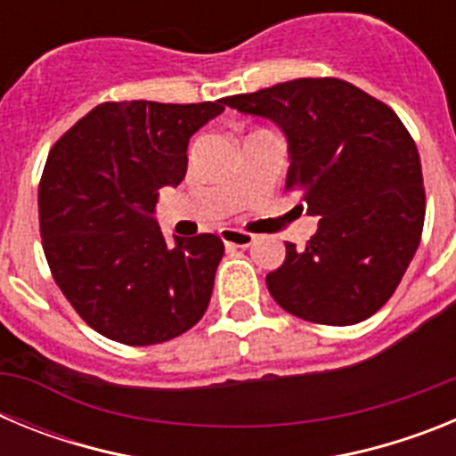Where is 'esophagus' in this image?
<instances>
[{
    "label": "esophagus",
    "instance_id": "esophagus-1",
    "mask_svg": "<svg viewBox=\"0 0 456 456\" xmlns=\"http://www.w3.org/2000/svg\"><path fill=\"white\" fill-rule=\"evenodd\" d=\"M221 240H224L225 247H237V248H247L251 247L256 237L247 231H240V228H221L219 231Z\"/></svg>",
    "mask_w": 456,
    "mask_h": 456
}]
</instances>
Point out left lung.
I'll return each instance as SVG.
<instances>
[{
	"label": "left lung",
	"mask_w": 456,
	"mask_h": 456,
	"mask_svg": "<svg viewBox=\"0 0 456 456\" xmlns=\"http://www.w3.org/2000/svg\"><path fill=\"white\" fill-rule=\"evenodd\" d=\"M288 136L285 189L320 216L305 248L285 241L267 273L278 305L313 324L377 313L416 256L425 224L420 155L388 104L338 77H304L225 98Z\"/></svg>",
	"instance_id": "obj_1"
}]
</instances>
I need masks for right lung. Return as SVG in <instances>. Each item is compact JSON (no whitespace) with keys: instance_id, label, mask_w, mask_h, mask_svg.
<instances>
[{"instance_id":"right-lung-1","label":"right lung","mask_w":456,"mask_h":456,"mask_svg":"<svg viewBox=\"0 0 456 456\" xmlns=\"http://www.w3.org/2000/svg\"><path fill=\"white\" fill-rule=\"evenodd\" d=\"M216 102H102L56 141L38 184L43 251L77 315L130 347L173 340L208 310L219 235L167 241L152 219L162 187L187 173L193 132Z\"/></svg>"}]
</instances>
